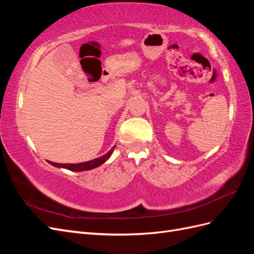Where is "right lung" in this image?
Masks as SVG:
<instances>
[{
  "instance_id": "add662e5",
  "label": "right lung",
  "mask_w": 254,
  "mask_h": 254,
  "mask_svg": "<svg viewBox=\"0 0 254 254\" xmlns=\"http://www.w3.org/2000/svg\"><path fill=\"white\" fill-rule=\"evenodd\" d=\"M114 148H115V146H114V147H112V149L109 152H107L106 155H104L103 157L88 161V162H82V163H77V164H63V163H55V162H51V161H49V163L54 165V166L66 168V170H70V171H73V172L89 171V170H92V168H95L99 165H102L103 163H105L106 161L108 160L110 158V156L112 155Z\"/></svg>"
}]
</instances>
